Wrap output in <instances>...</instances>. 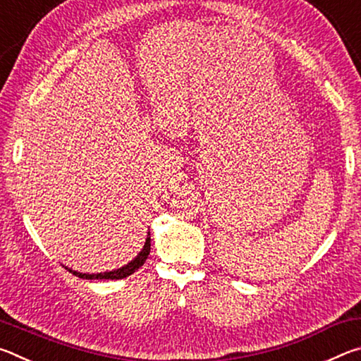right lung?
Here are the masks:
<instances>
[{
	"label": "right lung",
	"instance_id": "right-lung-1",
	"mask_svg": "<svg viewBox=\"0 0 361 361\" xmlns=\"http://www.w3.org/2000/svg\"><path fill=\"white\" fill-rule=\"evenodd\" d=\"M151 252V234L148 232V237H146V242L142 248V252L137 255L135 259H132L129 264L122 266L119 269H116V271H109V272H100V274H82V272H76V271H71L70 267L68 271L73 274V276H76L79 279H85V280H102V279H106V280H118V279H126L129 277L130 274H133L135 271H138L140 267L145 264V261L148 259V255Z\"/></svg>",
	"mask_w": 361,
	"mask_h": 361
}]
</instances>
